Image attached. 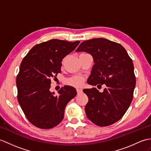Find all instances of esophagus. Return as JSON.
<instances>
[{
  "instance_id": "34e87169",
  "label": "esophagus",
  "mask_w": 151,
  "mask_h": 151,
  "mask_svg": "<svg viewBox=\"0 0 151 151\" xmlns=\"http://www.w3.org/2000/svg\"><path fill=\"white\" fill-rule=\"evenodd\" d=\"M76 92H77V94H81V93H82V89H76Z\"/></svg>"
}]
</instances>
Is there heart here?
Returning <instances> with one entry per match:
<instances>
[{
	"instance_id": "obj_1",
	"label": "heart",
	"mask_w": 151,
	"mask_h": 151,
	"mask_svg": "<svg viewBox=\"0 0 151 151\" xmlns=\"http://www.w3.org/2000/svg\"><path fill=\"white\" fill-rule=\"evenodd\" d=\"M67 82L70 86L78 87L82 86L83 83V78L81 76H74L67 80Z\"/></svg>"
}]
</instances>
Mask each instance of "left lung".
<instances>
[{
  "instance_id": "obj_1",
  "label": "left lung",
  "mask_w": 151,
  "mask_h": 151,
  "mask_svg": "<svg viewBox=\"0 0 151 151\" xmlns=\"http://www.w3.org/2000/svg\"><path fill=\"white\" fill-rule=\"evenodd\" d=\"M76 52H86L94 64L87 83L97 87L105 84L102 93L96 88L84 89L89 101L85 107L87 118L105 127L114 124L126 113L136 86L134 65L125 49L120 44L103 38L83 41Z\"/></svg>"
}]
</instances>
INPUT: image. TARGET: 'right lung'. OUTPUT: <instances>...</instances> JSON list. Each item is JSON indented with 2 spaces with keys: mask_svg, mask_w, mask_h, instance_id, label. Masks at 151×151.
<instances>
[{
  "mask_svg": "<svg viewBox=\"0 0 151 151\" xmlns=\"http://www.w3.org/2000/svg\"><path fill=\"white\" fill-rule=\"evenodd\" d=\"M79 43L44 42L31 48L21 62L16 80L17 99L27 120L38 128L51 129L60 123L65 106L76 95L75 88L69 86L62 87L57 95L50 89L51 80L61 72L63 58Z\"/></svg>",
  "mask_w": 151,
  "mask_h": 151,
  "instance_id": "1",
  "label": "right lung"
}]
</instances>
